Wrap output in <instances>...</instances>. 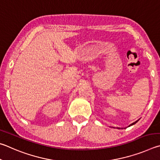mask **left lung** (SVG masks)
I'll list each match as a JSON object with an SVG mask.
<instances>
[{
  "label": "left lung",
  "mask_w": 160,
  "mask_h": 160,
  "mask_svg": "<svg viewBox=\"0 0 160 160\" xmlns=\"http://www.w3.org/2000/svg\"><path fill=\"white\" fill-rule=\"evenodd\" d=\"M138 120H139V119H138ZM138 120H137V121H136V122H133V123H132V124H130V125H129V127H131V126H132V125H133V124H135L136 122H138Z\"/></svg>",
  "instance_id": "obj_1"
}]
</instances>
